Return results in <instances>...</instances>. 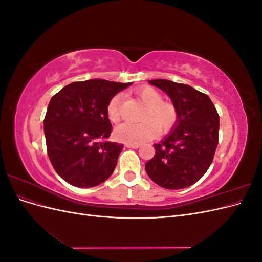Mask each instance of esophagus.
Wrapping results in <instances>:
<instances>
[{
	"label": "esophagus",
	"instance_id": "34e87169",
	"mask_svg": "<svg viewBox=\"0 0 262 262\" xmlns=\"http://www.w3.org/2000/svg\"><path fill=\"white\" fill-rule=\"evenodd\" d=\"M125 147H128V148H139L140 144H125Z\"/></svg>",
	"mask_w": 262,
	"mask_h": 262
}]
</instances>
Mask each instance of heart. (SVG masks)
I'll use <instances>...</instances> for the list:
<instances>
[{"mask_svg": "<svg viewBox=\"0 0 262 262\" xmlns=\"http://www.w3.org/2000/svg\"><path fill=\"white\" fill-rule=\"evenodd\" d=\"M138 97L146 106L142 116V123L124 122L115 129V138L125 144H142L152 140L157 132L167 133L176 124L178 114L171 102L163 101L161 93L150 86L142 87L137 92ZM121 95H115L107 107L110 121L117 122L120 119Z\"/></svg>", "mask_w": 262, "mask_h": 262, "instance_id": "1", "label": "heart"}]
</instances>
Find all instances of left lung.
Listing matches in <instances>:
<instances>
[{
  "mask_svg": "<svg viewBox=\"0 0 262 262\" xmlns=\"http://www.w3.org/2000/svg\"><path fill=\"white\" fill-rule=\"evenodd\" d=\"M165 92L176 107V124L145 164L148 177L166 189H182L199 180L213 161L219 143L220 117L208 95L168 80L148 81Z\"/></svg>",
  "mask_w": 262,
  "mask_h": 262,
  "instance_id": "1",
  "label": "left lung"
}]
</instances>
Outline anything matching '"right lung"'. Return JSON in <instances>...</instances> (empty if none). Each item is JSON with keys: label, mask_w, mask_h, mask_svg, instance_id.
Listing matches in <instances>:
<instances>
[{"label": "right lung", "mask_w": 262, "mask_h": 262, "mask_svg": "<svg viewBox=\"0 0 262 262\" xmlns=\"http://www.w3.org/2000/svg\"><path fill=\"white\" fill-rule=\"evenodd\" d=\"M130 85L95 78L71 83L51 98L43 120L47 150L70 185L91 188L112 176L123 144L105 141L113 129L107 107Z\"/></svg>", "instance_id": "add662e5"}]
</instances>
